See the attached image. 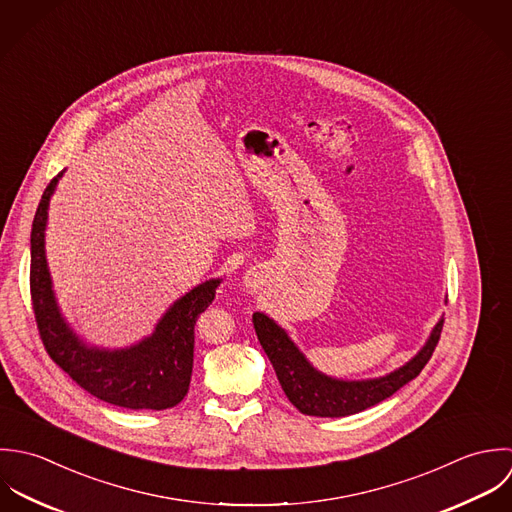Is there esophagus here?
Masks as SVG:
<instances>
[{"label":"esophagus","mask_w":512,"mask_h":512,"mask_svg":"<svg viewBox=\"0 0 512 512\" xmlns=\"http://www.w3.org/2000/svg\"><path fill=\"white\" fill-rule=\"evenodd\" d=\"M245 287H249V289L257 287V279H255L251 273H247V275H245Z\"/></svg>","instance_id":"1"}]
</instances>
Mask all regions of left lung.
<instances>
[{"label": "left lung", "mask_w": 512, "mask_h": 512, "mask_svg": "<svg viewBox=\"0 0 512 512\" xmlns=\"http://www.w3.org/2000/svg\"><path fill=\"white\" fill-rule=\"evenodd\" d=\"M253 326L275 368L283 392L295 408L314 417H346L384 402L419 376L439 342L443 316L409 362L386 376L368 380H340L318 372L291 340L287 330L265 312H253Z\"/></svg>", "instance_id": "8db88e82"}]
</instances>
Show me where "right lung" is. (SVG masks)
Listing matches in <instances>:
<instances>
[{"mask_svg": "<svg viewBox=\"0 0 512 512\" xmlns=\"http://www.w3.org/2000/svg\"><path fill=\"white\" fill-rule=\"evenodd\" d=\"M65 170L43 192L31 227V301L45 350L83 390L112 406L168 409L188 394L194 368V326L215 299L221 279H209L180 297L154 332L124 348H101L83 340L63 316L47 265L45 229L49 202Z\"/></svg>", "mask_w": 512, "mask_h": 512, "instance_id": "add662e5", "label": "right lung"}]
</instances>
